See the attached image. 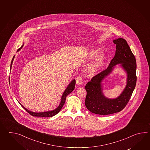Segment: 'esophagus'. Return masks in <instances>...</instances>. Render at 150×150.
<instances>
[{"instance_id":"1","label":"esophagus","mask_w":150,"mask_h":150,"mask_svg":"<svg viewBox=\"0 0 150 150\" xmlns=\"http://www.w3.org/2000/svg\"><path fill=\"white\" fill-rule=\"evenodd\" d=\"M83 83V78L81 76H78L76 79V83L78 85H81Z\"/></svg>"}]
</instances>
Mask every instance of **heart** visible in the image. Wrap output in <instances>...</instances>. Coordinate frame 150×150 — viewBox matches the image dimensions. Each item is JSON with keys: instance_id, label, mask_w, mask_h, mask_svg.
Returning a JSON list of instances; mask_svg holds the SVG:
<instances>
[{"instance_id": "obj_1", "label": "heart", "mask_w": 150, "mask_h": 150, "mask_svg": "<svg viewBox=\"0 0 150 150\" xmlns=\"http://www.w3.org/2000/svg\"><path fill=\"white\" fill-rule=\"evenodd\" d=\"M102 50L101 49L96 48L90 50L88 53V59L89 60L95 59L87 68V72L90 76H94L98 74L107 61L105 54H100Z\"/></svg>"}]
</instances>
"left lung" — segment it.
Masks as SVG:
<instances>
[{"instance_id":"1","label":"left lung","mask_w":150,"mask_h":150,"mask_svg":"<svg viewBox=\"0 0 150 150\" xmlns=\"http://www.w3.org/2000/svg\"><path fill=\"white\" fill-rule=\"evenodd\" d=\"M113 42L116 45V50L108 67L93 76L85 86L87 92L85 105L90 112L96 114L109 115L121 112L127 105L136 84V61L127 42L123 38H118ZM118 64L127 74V85L117 98L109 99L103 93L102 81Z\"/></svg>"}]
</instances>
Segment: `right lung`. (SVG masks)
<instances>
[{
    "label": "right lung",
    "mask_w": 150,
    "mask_h": 150,
    "mask_svg": "<svg viewBox=\"0 0 150 150\" xmlns=\"http://www.w3.org/2000/svg\"><path fill=\"white\" fill-rule=\"evenodd\" d=\"M23 45H22L21 47H20L17 50V52L19 51L20 49H21V48H23ZM14 58V56H13V58L12 59L11 63V69L12 65V63H13ZM75 85H76V80H75V79H74L71 81V82L67 86V88L64 91V93H63V95L62 96V98H61V102H60L59 105H58V107L57 108L53 110L48 111V112H31V111L25 108V107H24L20 103H19L20 104V105L23 107V108L25 109V110L28 112L30 115H32L33 116L50 117L54 116V115H56L59 112H60L61 109L62 108L63 106L64 105V103H65L67 96V95H69L70 93H71L74 91V87H75Z\"/></svg>",
    "instance_id": "right-lung-1"
}]
</instances>
